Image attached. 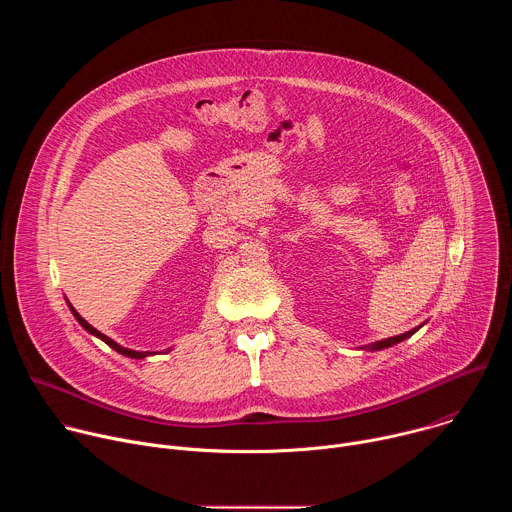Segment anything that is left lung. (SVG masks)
<instances>
[{
	"label": "left lung",
	"instance_id": "8db88e82",
	"mask_svg": "<svg viewBox=\"0 0 512 512\" xmlns=\"http://www.w3.org/2000/svg\"><path fill=\"white\" fill-rule=\"evenodd\" d=\"M417 330H419V326H417V328H413V330H409V332H405V334H399V336H391V338H385V340L373 342V344L364 346V348H369V350H381V348H389V346H393V344H397V342H403L405 338L413 336Z\"/></svg>",
	"mask_w": 512,
	"mask_h": 512
}]
</instances>
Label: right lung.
<instances>
[{
  "label": "right lung",
  "instance_id": "right-lung-1",
  "mask_svg": "<svg viewBox=\"0 0 512 512\" xmlns=\"http://www.w3.org/2000/svg\"><path fill=\"white\" fill-rule=\"evenodd\" d=\"M68 308H70V312H72V316H75L77 318V322L87 330V332H91L93 336H97V338H101L107 346H111L113 350H117L119 354H123V356H129V358H145V356H150V354H154V352H139V350H131V348H125V346H121V344H117L115 340H111L109 336H105V334H101L97 328H93L75 308H72L70 304H68Z\"/></svg>",
  "mask_w": 512,
  "mask_h": 512
}]
</instances>
